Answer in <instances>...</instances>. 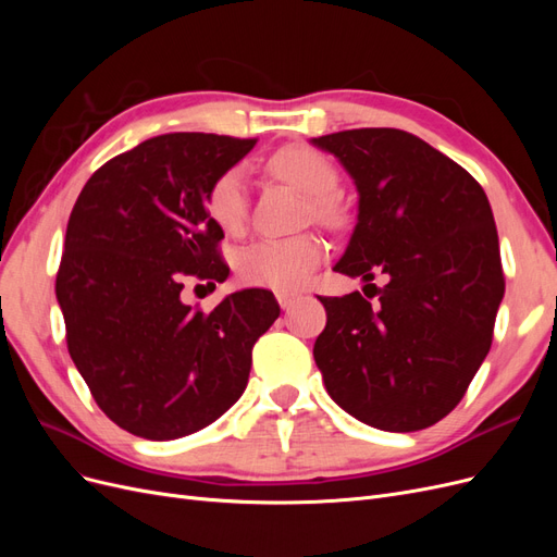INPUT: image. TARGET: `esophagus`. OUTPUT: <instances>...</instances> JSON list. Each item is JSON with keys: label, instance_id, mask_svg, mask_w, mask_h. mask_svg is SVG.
Listing matches in <instances>:
<instances>
[{"label": "esophagus", "instance_id": "esophagus-1", "mask_svg": "<svg viewBox=\"0 0 557 557\" xmlns=\"http://www.w3.org/2000/svg\"><path fill=\"white\" fill-rule=\"evenodd\" d=\"M297 297H299V295H297V293H290V290H276V299H278V305H281L283 309H288Z\"/></svg>", "mask_w": 557, "mask_h": 557}]
</instances>
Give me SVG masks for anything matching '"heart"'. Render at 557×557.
<instances>
[{
    "instance_id": "heart-1",
    "label": "heart",
    "mask_w": 557,
    "mask_h": 557,
    "mask_svg": "<svg viewBox=\"0 0 557 557\" xmlns=\"http://www.w3.org/2000/svg\"><path fill=\"white\" fill-rule=\"evenodd\" d=\"M269 170L311 195V213L318 221H332V195L339 188V172L327 156L309 146H285L269 158ZM207 213L225 234L244 232L248 223V185L244 166L234 164L209 185ZM325 258V244L318 237L260 239L246 246L237 258V274L246 285L288 290L305 283Z\"/></svg>"
}]
</instances>
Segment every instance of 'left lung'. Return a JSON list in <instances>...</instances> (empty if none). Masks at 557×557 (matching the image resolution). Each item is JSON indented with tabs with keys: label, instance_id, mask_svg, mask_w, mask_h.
<instances>
[{
	"label": "left lung",
	"instance_id": "8db88e82",
	"mask_svg": "<svg viewBox=\"0 0 557 557\" xmlns=\"http://www.w3.org/2000/svg\"><path fill=\"white\" fill-rule=\"evenodd\" d=\"M313 144L360 193L334 269L374 290L320 297L327 325L315 364L330 397L362 423L425 430L458 407L493 344L504 272L491 205L474 176L409 132L362 127Z\"/></svg>",
	"mask_w": 557,
	"mask_h": 557
}]
</instances>
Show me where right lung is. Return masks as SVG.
<instances>
[{"label":"right lung","mask_w":557,"mask_h":557,"mask_svg":"<svg viewBox=\"0 0 557 557\" xmlns=\"http://www.w3.org/2000/svg\"><path fill=\"white\" fill-rule=\"evenodd\" d=\"M258 139L174 132L104 162L66 223L55 293L66 348L117 428L166 442L207 428L244 393L252 346L278 318L248 288L213 311L181 301L188 281L230 267L207 213L209 185Z\"/></svg>","instance_id":"obj_1"}]
</instances>
